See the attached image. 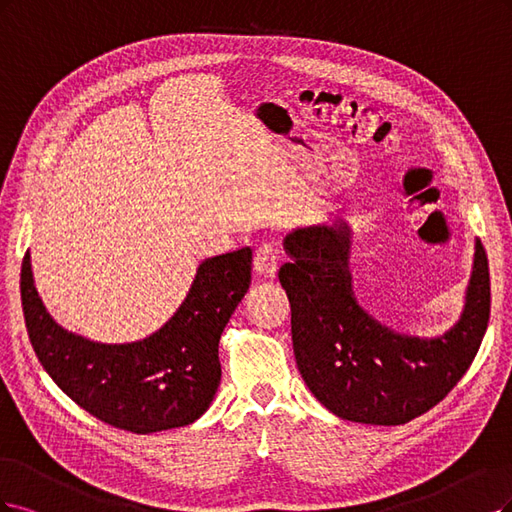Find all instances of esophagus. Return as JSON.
<instances>
[{
    "instance_id": "1",
    "label": "esophagus",
    "mask_w": 512,
    "mask_h": 512,
    "mask_svg": "<svg viewBox=\"0 0 512 512\" xmlns=\"http://www.w3.org/2000/svg\"><path fill=\"white\" fill-rule=\"evenodd\" d=\"M255 272L263 278H274L278 272V253L274 244H261L255 253Z\"/></svg>"
}]
</instances>
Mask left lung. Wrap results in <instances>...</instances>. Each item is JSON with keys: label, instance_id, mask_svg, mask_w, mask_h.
<instances>
[{"label": "left lung", "instance_id": "1", "mask_svg": "<svg viewBox=\"0 0 512 512\" xmlns=\"http://www.w3.org/2000/svg\"><path fill=\"white\" fill-rule=\"evenodd\" d=\"M283 244L291 261L278 270V280L291 304L295 361L306 387L336 417L402 425L434 408L466 374L491 308L481 240L474 244L461 317L436 338L395 332L359 306L346 221L298 227Z\"/></svg>", "mask_w": 512, "mask_h": 512}]
</instances>
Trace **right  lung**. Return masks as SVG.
<instances>
[{
    "mask_svg": "<svg viewBox=\"0 0 512 512\" xmlns=\"http://www.w3.org/2000/svg\"><path fill=\"white\" fill-rule=\"evenodd\" d=\"M251 261L249 246L202 261L166 325L136 342L104 344L68 332L48 315L27 251L21 302L31 346L57 387L100 421L134 434L189 425L219 389V340L249 291Z\"/></svg>",
    "mask_w": 512,
    "mask_h": 512,
    "instance_id": "obj_1",
    "label": "right lung"
}]
</instances>
